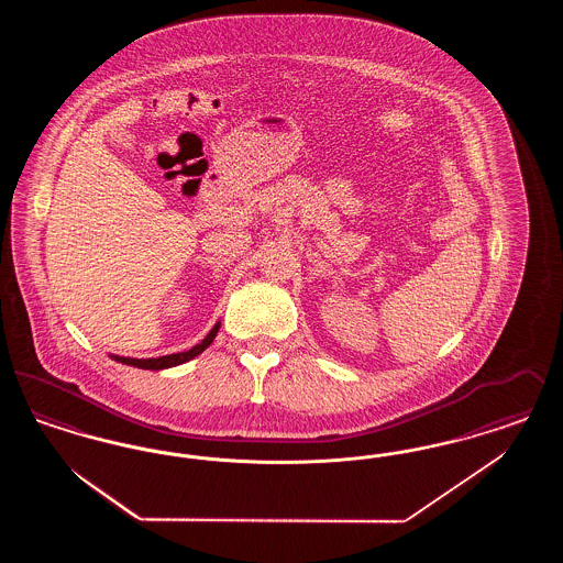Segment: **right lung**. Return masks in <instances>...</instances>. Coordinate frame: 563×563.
Returning a JSON list of instances; mask_svg holds the SVG:
<instances>
[{"instance_id":"add662e5","label":"right lung","mask_w":563,"mask_h":563,"mask_svg":"<svg viewBox=\"0 0 563 563\" xmlns=\"http://www.w3.org/2000/svg\"><path fill=\"white\" fill-rule=\"evenodd\" d=\"M219 327H221V322H214V327L209 331V335L200 344H196L194 349L186 350V352H175V354H166V356H158V358H131V356H118V354H109V356L113 361L122 363V365H133V367H139V369H154V372H158V369L177 367V365L188 363L194 356H198L200 352L209 349L214 340V335H217V331H219Z\"/></svg>"}]
</instances>
